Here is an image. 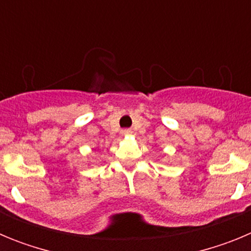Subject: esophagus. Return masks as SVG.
<instances>
[{
	"label": "esophagus",
	"mask_w": 251,
	"mask_h": 251,
	"mask_svg": "<svg viewBox=\"0 0 251 251\" xmlns=\"http://www.w3.org/2000/svg\"><path fill=\"white\" fill-rule=\"evenodd\" d=\"M130 130L129 129H126V130H122V136H129L130 134Z\"/></svg>",
	"instance_id": "34e87169"
}]
</instances>
